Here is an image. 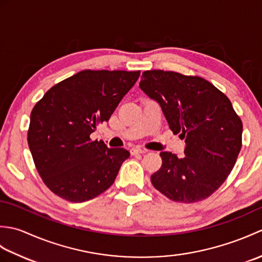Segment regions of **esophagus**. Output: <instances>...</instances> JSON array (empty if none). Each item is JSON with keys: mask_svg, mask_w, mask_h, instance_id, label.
Returning <instances> with one entry per match:
<instances>
[{"mask_svg": "<svg viewBox=\"0 0 262 262\" xmlns=\"http://www.w3.org/2000/svg\"><path fill=\"white\" fill-rule=\"evenodd\" d=\"M147 149H144V148H140V147H133L130 149V153L132 155H136V154H144L146 153Z\"/></svg>", "mask_w": 262, "mask_h": 262, "instance_id": "34e87169", "label": "esophagus"}]
</instances>
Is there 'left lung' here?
Returning <instances> with one entry per match:
<instances>
[{"label": "left lung", "mask_w": 262, "mask_h": 262, "mask_svg": "<svg viewBox=\"0 0 262 262\" xmlns=\"http://www.w3.org/2000/svg\"><path fill=\"white\" fill-rule=\"evenodd\" d=\"M140 88L186 143L181 159L160 153L162 165L152 185L173 202L209 197L231 173L242 146V121L229 98L202 77L161 70L144 72Z\"/></svg>", "instance_id": "left-lung-1"}]
</instances>
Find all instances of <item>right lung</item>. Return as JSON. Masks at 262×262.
Returning <instances> with one entry per match:
<instances>
[{"label":"right lung","instance_id":"right-lung-1","mask_svg":"<svg viewBox=\"0 0 262 262\" xmlns=\"http://www.w3.org/2000/svg\"><path fill=\"white\" fill-rule=\"evenodd\" d=\"M141 72L81 71L57 83L30 115L28 145L39 176L60 198L83 203L113 185L129 158L90 135L108 121Z\"/></svg>","mask_w":262,"mask_h":262}]
</instances>
